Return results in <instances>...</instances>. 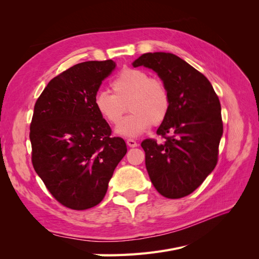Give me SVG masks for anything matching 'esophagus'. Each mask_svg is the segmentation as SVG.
Wrapping results in <instances>:
<instances>
[{
  "label": "esophagus",
  "mask_w": 259,
  "mask_h": 259,
  "mask_svg": "<svg viewBox=\"0 0 259 259\" xmlns=\"http://www.w3.org/2000/svg\"><path fill=\"white\" fill-rule=\"evenodd\" d=\"M126 144H127L128 147H132V148H134V147H137V146H138V144L136 143V140L132 139V138H128V139L126 140Z\"/></svg>",
  "instance_id": "34e87169"
}]
</instances>
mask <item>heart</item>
Instances as JSON below:
<instances>
[{"label":"heart","mask_w":259,"mask_h":259,"mask_svg":"<svg viewBox=\"0 0 259 259\" xmlns=\"http://www.w3.org/2000/svg\"><path fill=\"white\" fill-rule=\"evenodd\" d=\"M110 88L112 94L104 91L96 94L94 107L106 122L115 125L127 106L132 113L117 125V135L137 137L151 124H160L168 113L170 99L166 85L142 69H123L111 81Z\"/></svg>","instance_id":"obj_1"}]
</instances>
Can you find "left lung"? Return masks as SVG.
Returning a JSON list of instances; mask_svg holds the SVG:
<instances>
[{
	"label": "left lung",
	"instance_id": "obj_1",
	"mask_svg": "<svg viewBox=\"0 0 259 259\" xmlns=\"http://www.w3.org/2000/svg\"><path fill=\"white\" fill-rule=\"evenodd\" d=\"M133 66L152 69L166 85L169 110L156 134L165 142L145 139L146 167L163 197L179 199L193 192L213 171L223 136L222 107L210 82L170 53H147Z\"/></svg>",
	"mask_w": 259,
	"mask_h": 259
}]
</instances>
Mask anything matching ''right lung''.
<instances>
[{"label":"right lung","mask_w":259,"mask_h":259,"mask_svg":"<svg viewBox=\"0 0 259 259\" xmlns=\"http://www.w3.org/2000/svg\"><path fill=\"white\" fill-rule=\"evenodd\" d=\"M115 62L85 61L50 81L34 105L30 124L32 164L60 204L88 209L105 198L114 168L126 154L121 137L94 107Z\"/></svg>","instance_id":"add662e5"}]
</instances>
